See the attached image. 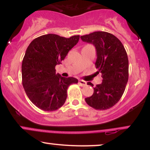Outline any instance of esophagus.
<instances>
[{"label":"esophagus","instance_id":"esophagus-1","mask_svg":"<svg viewBox=\"0 0 150 150\" xmlns=\"http://www.w3.org/2000/svg\"><path fill=\"white\" fill-rule=\"evenodd\" d=\"M79 84H80L81 86H85L86 85H87V82H86L85 81H84V80H79Z\"/></svg>","mask_w":150,"mask_h":150}]
</instances>
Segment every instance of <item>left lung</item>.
<instances>
[{
  "label": "left lung",
  "mask_w": 150,
  "mask_h": 150,
  "mask_svg": "<svg viewBox=\"0 0 150 150\" xmlns=\"http://www.w3.org/2000/svg\"><path fill=\"white\" fill-rule=\"evenodd\" d=\"M83 42L92 44L97 51L95 65L103 80L94 87L85 101L97 110L111 108L120 100L128 80V58L124 46L118 38L106 32H94L81 36ZM87 85L94 86L91 82Z\"/></svg>",
  "instance_id": "obj_1"
}]
</instances>
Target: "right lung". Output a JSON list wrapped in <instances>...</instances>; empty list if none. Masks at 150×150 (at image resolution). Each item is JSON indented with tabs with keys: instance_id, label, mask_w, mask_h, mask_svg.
<instances>
[{
	"instance_id": "1",
	"label": "right lung",
	"mask_w": 150,
	"mask_h": 150,
	"mask_svg": "<svg viewBox=\"0 0 150 150\" xmlns=\"http://www.w3.org/2000/svg\"><path fill=\"white\" fill-rule=\"evenodd\" d=\"M79 39V35L65 38L45 34L34 39L26 50L22 63V85L30 100L43 111L61 108L68 87L78 82L76 78L56 74L55 67L61 64Z\"/></svg>"
}]
</instances>
